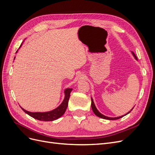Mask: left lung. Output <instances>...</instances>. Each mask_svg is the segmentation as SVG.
Segmentation results:
<instances>
[{"label": "left lung", "mask_w": 155, "mask_h": 155, "mask_svg": "<svg viewBox=\"0 0 155 155\" xmlns=\"http://www.w3.org/2000/svg\"><path fill=\"white\" fill-rule=\"evenodd\" d=\"M132 54H133V55L134 57V58L137 60L138 59H137V56L135 55V54L133 52V51H132ZM91 107H92V110H93V112H94V113L97 116L100 117V118H101L105 119V120H118V119H120V118H122V117H124V116H125V115H127V114H128L129 113H130V112H131V110H132L133 109V108H134V107H133L132 109H131L130 111H129V112H127V113L125 114V115L121 116H119V117H115V118H111V117H108V116H105V115H104V114H102L101 113V112H99V110H98L97 109V108L96 107V105H95V104H94V103L92 97H91Z\"/></svg>", "instance_id": "1"}]
</instances>
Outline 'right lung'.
<instances>
[{"label": "right lung", "mask_w": 155, "mask_h": 155, "mask_svg": "<svg viewBox=\"0 0 155 155\" xmlns=\"http://www.w3.org/2000/svg\"><path fill=\"white\" fill-rule=\"evenodd\" d=\"M23 43V42L22 44L21 45L19 48L21 47V46ZM18 48V49H19ZM18 51V50H17ZM17 51H16V53L17 52ZM15 57L14 58V59H15ZM72 88H68L67 89H65L64 93V97L63 102L58 106L57 108H55V109L48 111V112H31L30 111L26 110L25 109H23L21 106V109L24 110L25 113L27 114H28L32 118H34L36 120H38L40 121H54L59 118L61 116H62L64 113L67 110V108L68 106V100L70 98V92H72Z\"/></svg>", "instance_id": "1"}]
</instances>
